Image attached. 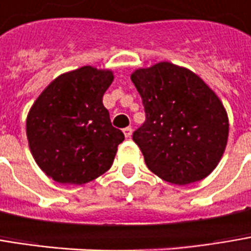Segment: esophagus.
<instances>
[{
    "label": "esophagus",
    "instance_id": "esophagus-1",
    "mask_svg": "<svg viewBox=\"0 0 251 251\" xmlns=\"http://www.w3.org/2000/svg\"><path fill=\"white\" fill-rule=\"evenodd\" d=\"M123 133L126 135V138H130L131 134H133V128H131V127H126V128L123 130Z\"/></svg>",
    "mask_w": 251,
    "mask_h": 251
}]
</instances>
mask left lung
Here are the masks:
<instances>
[{
    "label": "left lung",
    "mask_w": 251,
    "mask_h": 251,
    "mask_svg": "<svg viewBox=\"0 0 251 251\" xmlns=\"http://www.w3.org/2000/svg\"><path fill=\"white\" fill-rule=\"evenodd\" d=\"M146 121L133 140L161 180L186 186L217 167L228 140V117L219 96L186 67L161 61L131 74Z\"/></svg>",
    "instance_id": "obj_1"
}]
</instances>
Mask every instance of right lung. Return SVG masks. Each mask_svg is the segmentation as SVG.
I'll list each match as a JSON object with an SVG mask.
<instances>
[{"label": "right lung", "instance_id": "obj_1", "mask_svg": "<svg viewBox=\"0 0 251 251\" xmlns=\"http://www.w3.org/2000/svg\"><path fill=\"white\" fill-rule=\"evenodd\" d=\"M113 80L111 70L84 65L51 81L31 105L28 147L54 181L80 186L111 167L124 140L102 104Z\"/></svg>", "mask_w": 251, "mask_h": 251}]
</instances>
